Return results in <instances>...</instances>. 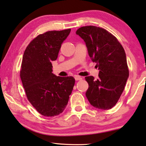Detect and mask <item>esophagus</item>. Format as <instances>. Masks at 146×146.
Segmentation results:
<instances>
[{"instance_id":"1","label":"esophagus","mask_w":146,"mask_h":146,"mask_svg":"<svg viewBox=\"0 0 146 146\" xmlns=\"http://www.w3.org/2000/svg\"><path fill=\"white\" fill-rule=\"evenodd\" d=\"M74 78L76 81H78V80H82V77L80 76H74Z\"/></svg>"}]
</instances>
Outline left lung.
<instances>
[{
    "mask_svg": "<svg viewBox=\"0 0 146 146\" xmlns=\"http://www.w3.org/2000/svg\"><path fill=\"white\" fill-rule=\"evenodd\" d=\"M85 41L88 54L99 67V78L85 77L89 88L86 93L93 107L107 110L119 101L129 76L124 48L113 34L101 27L88 26L76 31Z\"/></svg>",
    "mask_w": 146,
    "mask_h": 146,
    "instance_id": "left-lung-1",
    "label": "left lung"
}]
</instances>
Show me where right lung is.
<instances>
[{"label":"right lung","mask_w":146,"mask_h":146,"mask_svg":"<svg viewBox=\"0 0 146 146\" xmlns=\"http://www.w3.org/2000/svg\"><path fill=\"white\" fill-rule=\"evenodd\" d=\"M71 29L48 31L34 38L25 50L20 76L26 97L42 115L54 117L66 108L72 92V76H56L52 73V61L56 60L61 45Z\"/></svg>","instance_id":"add662e5"}]
</instances>
